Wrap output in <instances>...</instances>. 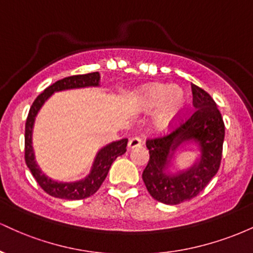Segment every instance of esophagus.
Instances as JSON below:
<instances>
[{"instance_id":"obj_1","label":"esophagus","mask_w":253,"mask_h":253,"mask_svg":"<svg viewBox=\"0 0 253 253\" xmlns=\"http://www.w3.org/2000/svg\"><path fill=\"white\" fill-rule=\"evenodd\" d=\"M141 145H143V141H141V139L139 138V136H133V138H130L128 141L129 149H135V147L141 146Z\"/></svg>"}]
</instances>
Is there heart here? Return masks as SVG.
<instances>
[{"instance_id": "obj_1", "label": "heart", "mask_w": 253, "mask_h": 253, "mask_svg": "<svg viewBox=\"0 0 253 253\" xmlns=\"http://www.w3.org/2000/svg\"><path fill=\"white\" fill-rule=\"evenodd\" d=\"M187 101V92L181 86L153 83L139 91L135 98V107L144 113H152L159 108L155 118L156 127L167 129L181 117Z\"/></svg>"}]
</instances>
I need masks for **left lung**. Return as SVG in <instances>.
<instances>
[{
  "label": "left lung",
  "mask_w": 253,
  "mask_h": 253,
  "mask_svg": "<svg viewBox=\"0 0 253 253\" xmlns=\"http://www.w3.org/2000/svg\"><path fill=\"white\" fill-rule=\"evenodd\" d=\"M194 112L169 134L147 139L150 159L143 181L150 195L165 205H178L199 195L216 175L222 157L225 124L216 103L202 88L191 84ZM194 141L200 146L199 162L175 175L166 172L172 153L181 144Z\"/></svg>",
  "instance_id": "left-lung-1"
}]
</instances>
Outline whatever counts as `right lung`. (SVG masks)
Masks as SVG:
<instances>
[{"label": "right lung", "instance_id": "obj_1", "mask_svg": "<svg viewBox=\"0 0 253 253\" xmlns=\"http://www.w3.org/2000/svg\"><path fill=\"white\" fill-rule=\"evenodd\" d=\"M98 83H100V74L98 72L65 77L63 80L57 81L52 85L47 86L34 100L33 104H32L30 113H28L27 120H26L25 127V161L28 169L31 170L32 175H33L36 181L38 182V184L48 195L64 200H82L94 195L100 189L101 184L106 179L113 162L119 156L124 155L126 152V146L128 139H121V140L114 141V143L107 145L103 149L98 151L96 158L94 161V164H92V169L90 171L89 175L84 179H82V181L71 183L56 182L53 179L48 178L47 176H45V173L42 172V170L39 169L36 161H34V153L33 149H32V130H33L34 120H36L38 112L42 108V104L45 103V101L54 91H62V90L75 88H84V86H97Z\"/></svg>", "mask_w": 253, "mask_h": 253}]
</instances>
